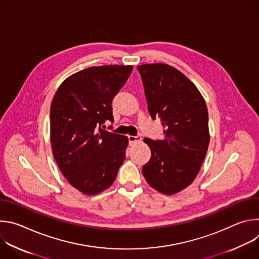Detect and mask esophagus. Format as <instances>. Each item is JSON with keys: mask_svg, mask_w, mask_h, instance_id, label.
<instances>
[{"mask_svg": "<svg viewBox=\"0 0 259 259\" xmlns=\"http://www.w3.org/2000/svg\"><path fill=\"white\" fill-rule=\"evenodd\" d=\"M128 140H129V143H130V144H133V143H135V142L141 141V137H140V136H132V135H129V136H128Z\"/></svg>", "mask_w": 259, "mask_h": 259, "instance_id": "esophagus-1", "label": "esophagus"}]
</instances>
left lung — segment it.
<instances>
[{
	"label": "left lung",
	"mask_w": 259,
	"mask_h": 259,
	"mask_svg": "<svg viewBox=\"0 0 259 259\" xmlns=\"http://www.w3.org/2000/svg\"><path fill=\"white\" fill-rule=\"evenodd\" d=\"M137 69L150 115L164 127V139H143L152 155L142 173L153 189L174 195L195 180L207 154V105L195 84L175 67L153 63Z\"/></svg>",
	"instance_id": "1"
}]
</instances>
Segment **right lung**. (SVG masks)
Returning <instances> with one entry per match:
<instances>
[{"mask_svg":"<svg viewBox=\"0 0 259 259\" xmlns=\"http://www.w3.org/2000/svg\"><path fill=\"white\" fill-rule=\"evenodd\" d=\"M132 65L80 70L57 89L50 108V141L64 177L81 193L94 196L114 183L126 157L128 137L101 129L114 122L112 101Z\"/></svg>","mask_w":259,"mask_h":259,"instance_id":"1","label":"right lung"}]
</instances>
